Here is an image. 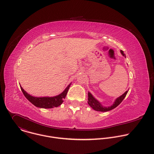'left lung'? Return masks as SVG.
<instances>
[{
    "mask_svg": "<svg viewBox=\"0 0 154 154\" xmlns=\"http://www.w3.org/2000/svg\"><path fill=\"white\" fill-rule=\"evenodd\" d=\"M121 54L125 58V54H124V52L122 51H121ZM128 91H126L123 94H122L121 96H119V97L116 98V100H115V102H113V105H112L111 106H104L102 105V103L98 101L93 95L91 93L88 92V105L96 111L97 112H108L109 110H112V109L115 108L116 106H118L121 102L122 101L124 100V99L125 98V97L126 96Z\"/></svg>",
    "mask_w": 154,
    "mask_h": 154,
    "instance_id": "8db88e82",
    "label": "left lung"
}]
</instances>
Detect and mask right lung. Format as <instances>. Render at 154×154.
<instances>
[{
    "label": "right lung",
    "mask_w": 154,
    "mask_h": 154,
    "mask_svg": "<svg viewBox=\"0 0 154 154\" xmlns=\"http://www.w3.org/2000/svg\"><path fill=\"white\" fill-rule=\"evenodd\" d=\"M71 85V83L66 88V89L61 94L54 97H33L24 91L21 86H20V87L24 96L35 106L41 108H52L58 107L63 102V100L68 93Z\"/></svg>",
    "instance_id": "right-lung-1"
}]
</instances>
